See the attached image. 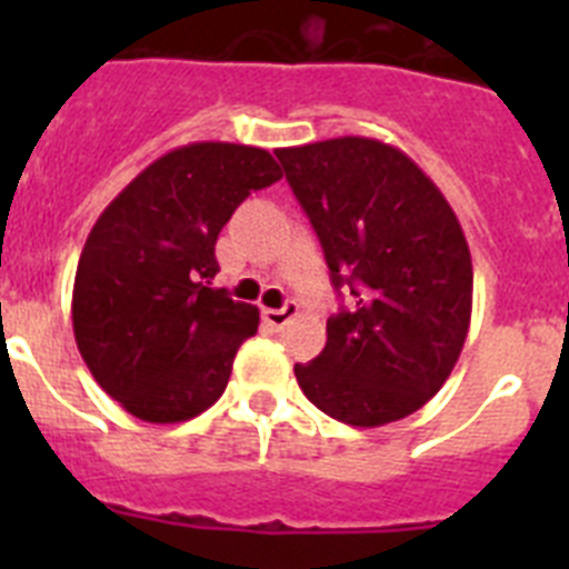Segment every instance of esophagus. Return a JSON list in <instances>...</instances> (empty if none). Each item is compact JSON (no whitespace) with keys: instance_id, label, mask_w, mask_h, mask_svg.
Listing matches in <instances>:
<instances>
[{"instance_id":"obj_1","label":"esophagus","mask_w":569,"mask_h":569,"mask_svg":"<svg viewBox=\"0 0 569 569\" xmlns=\"http://www.w3.org/2000/svg\"><path fill=\"white\" fill-rule=\"evenodd\" d=\"M299 316V305L296 301H288L284 308H264L261 310V319H264V325L273 330H281L284 325H290V321Z\"/></svg>"}]
</instances>
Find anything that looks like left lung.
Listing matches in <instances>:
<instances>
[{"label": "left lung", "mask_w": 569, "mask_h": 569, "mask_svg": "<svg viewBox=\"0 0 569 569\" xmlns=\"http://www.w3.org/2000/svg\"><path fill=\"white\" fill-rule=\"evenodd\" d=\"M284 176L321 241L336 290L328 345L296 381L321 413L381 427L416 413L453 373L472 313L465 230L433 179L367 136L279 148Z\"/></svg>", "instance_id": "left-lung-1"}]
</instances>
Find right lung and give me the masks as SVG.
<instances>
[{
	"label": "right lung",
	"instance_id": "1",
	"mask_svg": "<svg viewBox=\"0 0 569 569\" xmlns=\"http://www.w3.org/2000/svg\"><path fill=\"white\" fill-rule=\"evenodd\" d=\"M268 150L193 142L168 150L102 210L73 281V336L104 393L130 416L176 425L228 387L259 308L210 288L233 210L279 182Z\"/></svg>",
	"mask_w": 569,
	"mask_h": 569
}]
</instances>
